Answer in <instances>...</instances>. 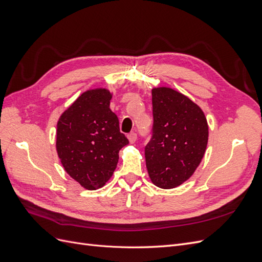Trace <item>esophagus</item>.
<instances>
[{"instance_id":"obj_1","label":"esophagus","mask_w":262,"mask_h":262,"mask_svg":"<svg viewBox=\"0 0 262 262\" xmlns=\"http://www.w3.org/2000/svg\"><path fill=\"white\" fill-rule=\"evenodd\" d=\"M137 138H138V136H137L136 132H131L129 136H128V139H129L130 143H134V142L137 141Z\"/></svg>"}]
</instances>
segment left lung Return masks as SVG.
<instances>
[{"instance_id":"obj_1","label":"left lung","mask_w":262,"mask_h":262,"mask_svg":"<svg viewBox=\"0 0 262 262\" xmlns=\"http://www.w3.org/2000/svg\"><path fill=\"white\" fill-rule=\"evenodd\" d=\"M153 129L145 161L153 184L163 189L180 186L200 165L209 126L202 109L169 87L152 90Z\"/></svg>"}]
</instances>
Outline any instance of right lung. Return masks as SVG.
I'll return each mask as SVG.
<instances>
[{
    "label": "right lung",
    "instance_id": "right-lung-1",
    "mask_svg": "<svg viewBox=\"0 0 262 262\" xmlns=\"http://www.w3.org/2000/svg\"><path fill=\"white\" fill-rule=\"evenodd\" d=\"M112 94L106 89L83 93L57 125V152L69 175L82 187L96 190L113 176L119 150L129 144L110 109Z\"/></svg>",
    "mask_w": 262,
    "mask_h": 262
}]
</instances>
